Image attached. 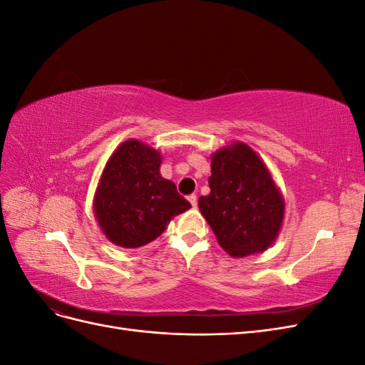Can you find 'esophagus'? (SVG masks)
I'll return each mask as SVG.
<instances>
[{"label": "esophagus", "mask_w": 365, "mask_h": 365, "mask_svg": "<svg viewBox=\"0 0 365 365\" xmlns=\"http://www.w3.org/2000/svg\"><path fill=\"white\" fill-rule=\"evenodd\" d=\"M189 201H190L192 207L196 208V205H197V197H196V195H189Z\"/></svg>", "instance_id": "obj_1"}]
</instances>
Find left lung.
Masks as SVG:
<instances>
[{
    "label": "left lung",
    "instance_id": "left-lung-1",
    "mask_svg": "<svg viewBox=\"0 0 365 365\" xmlns=\"http://www.w3.org/2000/svg\"><path fill=\"white\" fill-rule=\"evenodd\" d=\"M208 184L197 205L219 245L235 257L267 250L279 235L284 202L257 153L244 143L219 149Z\"/></svg>",
    "mask_w": 365,
    "mask_h": 365
}]
</instances>
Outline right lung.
<instances>
[{
  "label": "right lung",
  "mask_w": 365,
  "mask_h": 365,
  "mask_svg": "<svg viewBox=\"0 0 365 365\" xmlns=\"http://www.w3.org/2000/svg\"><path fill=\"white\" fill-rule=\"evenodd\" d=\"M161 155L137 140L121 143L106 163L94 213L105 236L123 248L157 239L169 220L189 210L176 185L160 175Z\"/></svg>",
  "instance_id": "obj_1"
}]
</instances>
